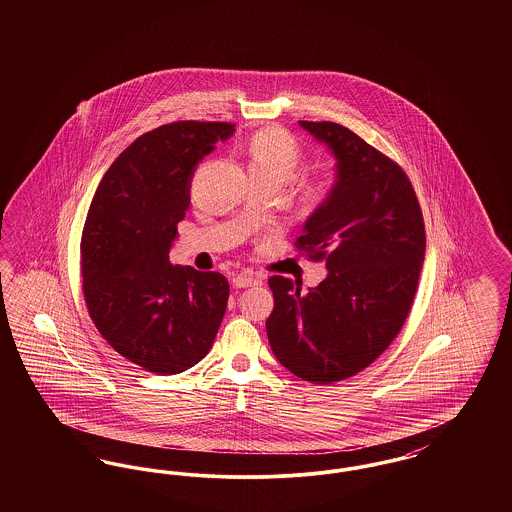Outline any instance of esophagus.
Here are the masks:
<instances>
[{
  "label": "esophagus",
  "mask_w": 512,
  "mask_h": 512,
  "mask_svg": "<svg viewBox=\"0 0 512 512\" xmlns=\"http://www.w3.org/2000/svg\"><path fill=\"white\" fill-rule=\"evenodd\" d=\"M257 284H261V278L251 274V272H240L232 278L234 288H251V286H257Z\"/></svg>",
  "instance_id": "34e87169"
}]
</instances>
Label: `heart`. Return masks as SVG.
Instances as JSON below:
<instances>
[{"instance_id":"1","label":"heart","mask_w":512,"mask_h":512,"mask_svg":"<svg viewBox=\"0 0 512 512\" xmlns=\"http://www.w3.org/2000/svg\"><path fill=\"white\" fill-rule=\"evenodd\" d=\"M245 165L249 174L268 176L280 184L292 180L301 163V149L292 136L282 128H265L251 136L244 151ZM334 176L326 172L307 184L303 192V205L311 211L328 197Z\"/></svg>"}]
</instances>
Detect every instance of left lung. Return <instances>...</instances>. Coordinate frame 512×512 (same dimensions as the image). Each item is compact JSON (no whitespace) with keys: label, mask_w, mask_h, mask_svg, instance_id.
<instances>
[{"label":"left lung","mask_w":512,"mask_h":512,"mask_svg":"<svg viewBox=\"0 0 512 512\" xmlns=\"http://www.w3.org/2000/svg\"><path fill=\"white\" fill-rule=\"evenodd\" d=\"M334 157V184L305 220L297 247L324 259L326 278L272 276L270 349L301 380L332 384L376 361L411 311L424 263L422 211L407 174L336 122L299 121Z\"/></svg>","instance_id":"obj_1"}]
</instances>
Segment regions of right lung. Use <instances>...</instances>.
Instances as JSON below:
<instances>
[{
	"mask_svg": "<svg viewBox=\"0 0 512 512\" xmlns=\"http://www.w3.org/2000/svg\"><path fill=\"white\" fill-rule=\"evenodd\" d=\"M228 122L163 124L126 147L103 174L82 232V278L99 334L128 361L178 374L211 349L230 288L219 272L169 261L190 205L195 169Z\"/></svg>",
	"mask_w": 512,
	"mask_h": 512,
	"instance_id": "add662e5",
	"label": "right lung"
}]
</instances>
